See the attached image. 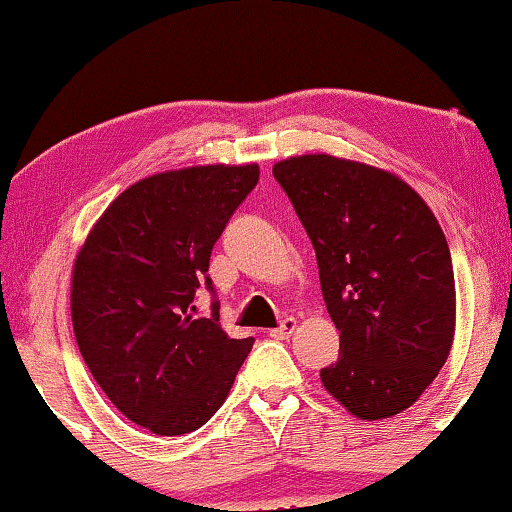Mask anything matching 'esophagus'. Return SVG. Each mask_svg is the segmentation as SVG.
<instances>
[{
    "label": "esophagus",
    "mask_w": 512,
    "mask_h": 512,
    "mask_svg": "<svg viewBox=\"0 0 512 512\" xmlns=\"http://www.w3.org/2000/svg\"><path fill=\"white\" fill-rule=\"evenodd\" d=\"M296 324H298L296 319H293V317H286V319L282 321V324H279L277 328H272L270 335H272V338H277V340L289 338V335H291L293 331H296Z\"/></svg>",
    "instance_id": "34e87169"
}]
</instances>
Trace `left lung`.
Returning a JSON list of instances; mask_svg holds the SVG:
<instances>
[{"instance_id": "left-lung-1", "label": "left lung", "mask_w": 512, "mask_h": 512, "mask_svg": "<svg viewBox=\"0 0 512 512\" xmlns=\"http://www.w3.org/2000/svg\"><path fill=\"white\" fill-rule=\"evenodd\" d=\"M312 240L340 359L321 370L354 417L410 408L445 366L457 293L450 247L429 205L380 167L307 153L272 167Z\"/></svg>"}]
</instances>
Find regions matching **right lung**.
Masks as SVG:
<instances>
[{"label":"right lung","mask_w":512,"mask_h":512,"mask_svg":"<svg viewBox=\"0 0 512 512\" xmlns=\"http://www.w3.org/2000/svg\"><path fill=\"white\" fill-rule=\"evenodd\" d=\"M256 163L146 177L90 230L72 270L76 345L109 401L158 436L200 429L226 401L254 338L195 314L214 242L258 184Z\"/></svg>","instance_id":"1"}]
</instances>
